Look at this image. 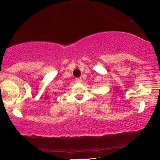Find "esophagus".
<instances>
[{
    "label": "esophagus",
    "mask_w": 160,
    "mask_h": 160,
    "mask_svg": "<svg viewBox=\"0 0 160 160\" xmlns=\"http://www.w3.org/2000/svg\"><path fill=\"white\" fill-rule=\"evenodd\" d=\"M75 81H76V82H78V83H80V82H82V79L78 78H76L75 79Z\"/></svg>",
    "instance_id": "obj_1"
}]
</instances>
